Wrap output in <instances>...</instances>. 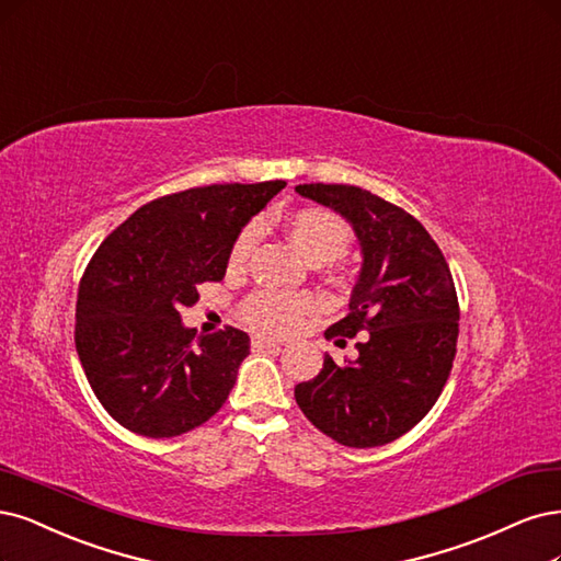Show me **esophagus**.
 Listing matches in <instances>:
<instances>
[{
    "mask_svg": "<svg viewBox=\"0 0 561 561\" xmlns=\"http://www.w3.org/2000/svg\"><path fill=\"white\" fill-rule=\"evenodd\" d=\"M280 343L276 339H266V336H255L253 339V351H266V347H278Z\"/></svg>",
    "mask_w": 561,
    "mask_h": 561,
    "instance_id": "34e87169",
    "label": "esophagus"
}]
</instances>
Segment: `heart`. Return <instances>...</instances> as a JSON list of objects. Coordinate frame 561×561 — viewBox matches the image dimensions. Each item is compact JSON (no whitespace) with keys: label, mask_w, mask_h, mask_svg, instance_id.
I'll list each match as a JSON object with an SVG mask.
<instances>
[{"label":"heart","mask_w":561,"mask_h":561,"mask_svg":"<svg viewBox=\"0 0 561 561\" xmlns=\"http://www.w3.org/2000/svg\"><path fill=\"white\" fill-rule=\"evenodd\" d=\"M285 231L293 245L311 264H324L339 260L353 241V229L343 218L324 208H299L295 214L285 216ZM257 241V227L248 225L241 229L237 241L229 250V268H241ZM308 311V301L295 295H276V293H257L245 304L248 322L260 332L283 334L299 322Z\"/></svg>","instance_id":"obj_1"}]
</instances>
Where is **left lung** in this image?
<instances>
[{"mask_svg": "<svg viewBox=\"0 0 561 561\" xmlns=\"http://www.w3.org/2000/svg\"><path fill=\"white\" fill-rule=\"evenodd\" d=\"M295 192L353 227L362 268L351 313L327 330L339 345L357 332L355 359L324 355L295 399L316 427L347 448L385 446L430 413L446 385L459 306L446 257L413 216L357 185L304 183Z\"/></svg>", "mask_w": 561, "mask_h": 561, "instance_id": "obj_1", "label": "left lung"}]
</instances>
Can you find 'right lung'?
<instances>
[{"mask_svg": "<svg viewBox=\"0 0 561 561\" xmlns=\"http://www.w3.org/2000/svg\"><path fill=\"white\" fill-rule=\"evenodd\" d=\"M283 187H190L141 206L96 248L76 301V351L125 430L171 438L220 411L250 339L234 327L195 339L181 311L202 283L225 278L231 243Z\"/></svg>", "mask_w": 561, "mask_h": 561, "instance_id": "right-lung-1", "label": "right lung"}]
</instances>
